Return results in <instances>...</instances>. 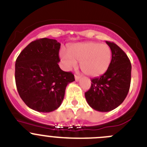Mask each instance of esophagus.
Returning <instances> with one entry per match:
<instances>
[{
    "label": "esophagus",
    "instance_id": "34e87169",
    "mask_svg": "<svg viewBox=\"0 0 147 147\" xmlns=\"http://www.w3.org/2000/svg\"><path fill=\"white\" fill-rule=\"evenodd\" d=\"M81 79L80 76H78V75H75V80H76V82L79 81V79Z\"/></svg>",
    "mask_w": 147,
    "mask_h": 147
}]
</instances>
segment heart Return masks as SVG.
I'll return each instance as SVG.
<instances>
[{
    "mask_svg": "<svg viewBox=\"0 0 147 147\" xmlns=\"http://www.w3.org/2000/svg\"><path fill=\"white\" fill-rule=\"evenodd\" d=\"M59 55L66 69L76 66L79 61L82 72L89 76L103 74L108 69L112 60L110 47L95 42L71 45L68 51L61 49Z\"/></svg>",
    "mask_w": 147,
    "mask_h": 147,
    "instance_id": "heart-1",
    "label": "heart"
}]
</instances>
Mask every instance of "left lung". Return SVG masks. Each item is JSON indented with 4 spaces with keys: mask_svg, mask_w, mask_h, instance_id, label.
<instances>
[{
    "mask_svg": "<svg viewBox=\"0 0 147 147\" xmlns=\"http://www.w3.org/2000/svg\"><path fill=\"white\" fill-rule=\"evenodd\" d=\"M106 43L112 52L110 66L101 76L91 79L90 89L85 92L89 105L100 112L111 111L124 101L131 79V61L125 52L113 42Z\"/></svg>",
    "mask_w": 147,
    "mask_h": 147,
    "instance_id": "1",
    "label": "left lung"
}]
</instances>
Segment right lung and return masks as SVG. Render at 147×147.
<instances>
[{
    "label": "right lung",
    "instance_id": "1",
    "mask_svg": "<svg viewBox=\"0 0 147 147\" xmlns=\"http://www.w3.org/2000/svg\"><path fill=\"white\" fill-rule=\"evenodd\" d=\"M60 47L57 40L38 39L29 43L16 61L15 80L19 94L35 111L50 113L58 109L66 86L75 81L72 73L59 67Z\"/></svg>",
    "mask_w": 147,
    "mask_h": 147
}]
</instances>
